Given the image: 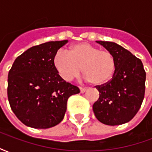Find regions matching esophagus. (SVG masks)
Segmentation results:
<instances>
[{
	"mask_svg": "<svg viewBox=\"0 0 152 152\" xmlns=\"http://www.w3.org/2000/svg\"><path fill=\"white\" fill-rule=\"evenodd\" d=\"M80 93H85L86 91V87H80Z\"/></svg>",
	"mask_w": 152,
	"mask_h": 152,
	"instance_id": "obj_1",
	"label": "esophagus"
}]
</instances>
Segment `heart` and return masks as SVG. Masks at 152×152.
<instances>
[{"mask_svg": "<svg viewBox=\"0 0 152 152\" xmlns=\"http://www.w3.org/2000/svg\"><path fill=\"white\" fill-rule=\"evenodd\" d=\"M53 64L64 80H72L83 69L86 79L94 85L109 81L115 68V58L111 52L100 50L88 43L75 45L69 52L58 50L53 57Z\"/></svg>", "mask_w": 152, "mask_h": 152, "instance_id": "heart-1", "label": "heart"}]
</instances>
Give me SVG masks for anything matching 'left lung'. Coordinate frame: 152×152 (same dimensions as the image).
Returning a JSON list of instances; mask_svg holds the SVG:
<instances>
[{
	"label": "left lung",
	"mask_w": 152,
	"mask_h": 152,
	"mask_svg": "<svg viewBox=\"0 0 152 152\" xmlns=\"http://www.w3.org/2000/svg\"><path fill=\"white\" fill-rule=\"evenodd\" d=\"M97 43L113 54L115 68L112 80L97 86L99 98L93 105L96 118L107 125H119L131 121L137 114L145 94L146 72L139 58L112 41Z\"/></svg>",
	"instance_id": "obj_1"
}]
</instances>
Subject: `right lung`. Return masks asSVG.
I'll use <instances>...</instances> for the list:
<instances>
[{
	"label": "right lung",
	"mask_w": 152,
	"mask_h": 152,
	"mask_svg": "<svg viewBox=\"0 0 152 152\" xmlns=\"http://www.w3.org/2000/svg\"><path fill=\"white\" fill-rule=\"evenodd\" d=\"M68 40L31 47L15 60L8 74L7 94L19 121L34 129H48L63 121L70 96L79 88L65 81L53 64L54 54Z\"/></svg>",
	"instance_id": "right-lung-1"
}]
</instances>
